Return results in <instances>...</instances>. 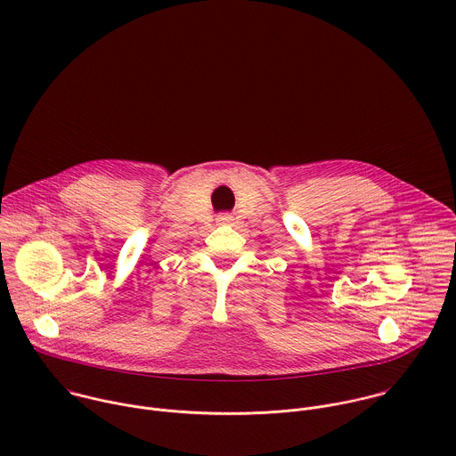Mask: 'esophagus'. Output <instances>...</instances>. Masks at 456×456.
<instances>
[{"label": "esophagus", "mask_w": 456, "mask_h": 456, "mask_svg": "<svg viewBox=\"0 0 456 456\" xmlns=\"http://www.w3.org/2000/svg\"><path fill=\"white\" fill-rule=\"evenodd\" d=\"M218 222H220V224H232V216L224 215V216H220V218H218Z\"/></svg>", "instance_id": "1"}]
</instances>
